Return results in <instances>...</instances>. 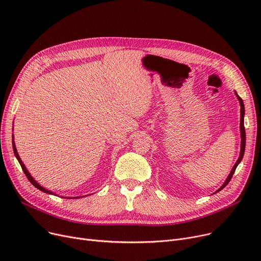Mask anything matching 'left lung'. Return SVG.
I'll return each mask as SVG.
<instances>
[{
  "label": "left lung",
  "instance_id": "8db88e82",
  "mask_svg": "<svg viewBox=\"0 0 261 261\" xmlns=\"http://www.w3.org/2000/svg\"><path fill=\"white\" fill-rule=\"evenodd\" d=\"M236 95H237V98L239 99V102H240V110H241V113H240V132H241V149H240V155H239V158H238V160H237V162H236V164L234 165V167H232V169H231V171H230V173L228 174V176H227V179H226V181L224 182V184L219 188L216 193H218V191H220L221 189H223L228 183H229V181L231 180V177H232V174H234V172H235V170H236V168H237V166L239 165V163L241 162V160H242V158H243V154H244V150H245V129H244V105H243V100L239 97V95L236 93Z\"/></svg>",
  "mask_w": 261,
  "mask_h": 261
}]
</instances>
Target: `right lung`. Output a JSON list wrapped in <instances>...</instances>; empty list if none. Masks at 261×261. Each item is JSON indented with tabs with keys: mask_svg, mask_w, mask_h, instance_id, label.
Listing matches in <instances>:
<instances>
[{
	"mask_svg": "<svg viewBox=\"0 0 261 261\" xmlns=\"http://www.w3.org/2000/svg\"><path fill=\"white\" fill-rule=\"evenodd\" d=\"M12 148H13V153H15V155H16V158H17V160L19 161V163H20V165H21V167H22V169H23V171H24V173H25V175L27 176V179L30 180V182L35 186V187H37L38 189H40L41 191H43V193H46V194H50V195H54L53 194V191H50V190H47V189H45L44 187H42V186H40V184H38L35 180H34V177L31 175V173L29 172V170L26 169V167H25V165L23 164V162L21 161V159H20V156H19V154H18V151H17V149H16V145H15V142H13V140H12ZM78 198V197H77ZM80 198V197H79Z\"/></svg>",
	"mask_w": 261,
	"mask_h": 261,
	"instance_id": "right-lung-1",
	"label": "right lung"
}]
</instances>
